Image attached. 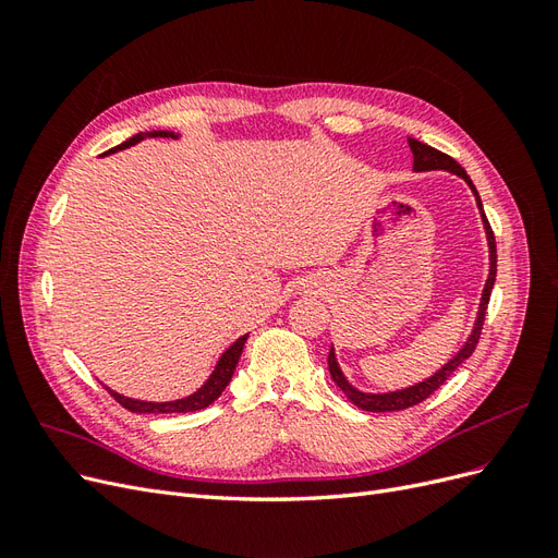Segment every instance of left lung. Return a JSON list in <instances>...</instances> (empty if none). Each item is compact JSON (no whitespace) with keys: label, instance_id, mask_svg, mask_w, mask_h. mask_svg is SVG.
Returning a JSON list of instances; mask_svg holds the SVG:
<instances>
[{"label":"left lung","instance_id":"1","mask_svg":"<svg viewBox=\"0 0 558 558\" xmlns=\"http://www.w3.org/2000/svg\"><path fill=\"white\" fill-rule=\"evenodd\" d=\"M410 148H412V154H414V170H416V172L447 170V172L459 174V177H463V179L468 181L472 193H475V197H477V205H480V211H482V218H484V228H486V238H488V248H492V272H488L486 286H484L482 305H480V316H477V320H475V330H472L470 340L465 342V347H463L459 353H456V356H453L442 369H437V373H435L430 379H426V381H421V384H416V386H412V388H404V391H396V393H381V396L361 393V391H356V388H353V386L344 379L340 365H337V361H335V351L330 349V353H328V367H330V375H332L335 384L342 388V391L347 393V398H349L353 404H356V408H361V410H365V412H398V410H408V408H414V404H418V402H424L428 396H433V393L437 391V388H440V386L449 379V375L453 373V369L459 367L465 359H470L472 351L477 349L480 335H482V326H484V316H486V305H488V298H492V289H494V281H496V258H498V256H496V238H494L492 226H488V218H486V214H484V209H482V199H480V195H477V191H475V185H472L470 177L465 174V170H463V167H461L459 162H456L451 156L442 154V150H437V148H433V146H428V144H424V142H418V140H410Z\"/></svg>","mask_w":558,"mask_h":558}]
</instances>
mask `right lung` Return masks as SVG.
Masks as SVG:
<instances>
[{"instance_id":"1","label":"right lung","mask_w":558,"mask_h":558,"mask_svg":"<svg viewBox=\"0 0 558 558\" xmlns=\"http://www.w3.org/2000/svg\"><path fill=\"white\" fill-rule=\"evenodd\" d=\"M154 137H172L170 132H154ZM140 140H144V134H134V137H130L128 142H123V144H118L116 148H111V150H121V148H128V146H132V144H137ZM246 337L248 335H244V337H240L238 342H234L223 356H221V361H218V365H216V369H214V375L209 377V381L199 388L197 393H193V396H189V398H183V400H174V402H142V400H132V398H125V396H118V393H113V391H107L113 396V400L121 404V408H125L128 412H137V414H170V412H197V410H205V408H209V404L223 393V388L228 386V381L232 379V373H234V367H238V361H240V356H242V349H244V342H246Z\"/></svg>"}]
</instances>
